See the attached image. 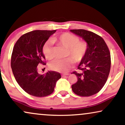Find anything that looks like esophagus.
Returning a JSON list of instances; mask_svg holds the SVG:
<instances>
[{
    "instance_id": "esophagus-1",
    "label": "esophagus",
    "mask_w": 125,
    "mask_h": 125,
    "mask_svg": "<svg viewBox=\"0 0 125 125\" xmlns=\"http://www.w3.org/2000/svg\"><path fill=\"white\" fill-rule=\"evenodd\" d=\"M68 75H69V73H62V76L64 77V76H68Z\"/></svg>"
}]
</instances>
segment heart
<instances>
[{
    "mask_svg": "<svg viewBox=\"0 0 125 125\" xmlns=\"http://www.w3.org/2000/svg\"><path fill=\"white\" fill-rule=\"evenodd\" d=\"M52 42L66 49L65 57L67 58L55 60L49 62L48 65L49 69L59 72H66L71 68L73 61L78 63L83 60L88 50V43L86 41L79 40L77 36L68 32L53 37ZM52 42H46L42 48L44 56L48 60L52 59L53 57Z\"/></svg>",
    "mask_w": 125,
    "mask_h": 125,
    "instance_id": "heart-1",
    "label": "heart"
}]
</instances>
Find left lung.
<instances>
[{
  "instance_id": "left-lung-1",
  "label": "left lung",
  "mask_w": 125,
  "mask_h": 125,
  "mask_svg": "<svg viewBox=\"0 0 125 125\" xmlns=\"http://www.w3.org/2000/svg\"><path fill=\"white\" fill-rule=\"evenodd\" d=\"M88 43L86 55L74 71L77 81L72 85L73 92L82 97H89L100 91L106 82L111 66L110 53L102 37L85 30H71Z\"/></svg>"
}]
</instances>
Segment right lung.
Listing matches in <instances>:
<instances>
[{
	"mask_svg": "<svg viewBox=\"0 0 125 125\" xmlns=\"http://www.w3.org/2000/svg\"><path fill=\"white\" fill-rule=\"evenodd\" d=\"M56 30H36L24 34L13 47L11 65L13 76L19 86L29 94L42 97L54 91L60 73L48 71L40 74L37 66L45 64L42 48Z\"/></svg>",
	"mask_w": 125,
	"mask_h": 125,
	"instance_id": "1",
	"label": "right lung"
}]
</instances>
